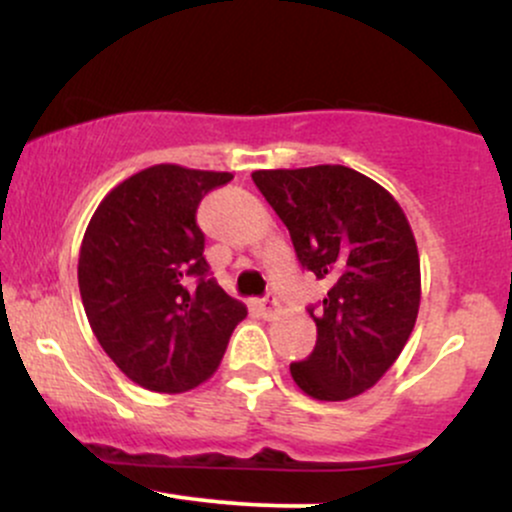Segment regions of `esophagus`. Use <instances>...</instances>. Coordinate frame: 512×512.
<instances>
[{
    "instance_id": "1",
    "label": "esophagus",
    "mask_w": 512,
    "mask_h": 512,
    "mask_svg": "<svg viewBox=\"0 0 512 512\" xmlns=\"http://www.w3.org/2000/svg\"><path fill=\"white\" fill-rule=\"evenodd\" d=\"M260 310H262L264 317H274L276 313H279V303H276V296L267 293V296H264L260 301Z\"/></svg>"
}]
</instances>
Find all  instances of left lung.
<instances>
[{
  "label": "left lung",
  "mask_w": 512,
  "mask_h": 512,
  "mask_svg": "<svg viewBox=\"0 0 512 512\" xmlns=\"http://www.w3.org/2000/svg\"><path fill=\"white\" fill-rule=\"evenodd\" d=\"M305 269L327 281L313 354L291 363L308 397L344 402L370 390L402 354L421 303L414 233L397 199L346 166L255 170Z\"/></svg>",
  "instance_id": "8db88e82"
}]
</instances>
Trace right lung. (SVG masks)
I'll return each instance as SVG.
<instances>
[{
	"label": "right lung",
	"instance_id": "obj_1",
	"mask_svg": "<svg viewBox=\"0 0 512 512\" xmlns=\"http://www.w3.org/2000/svg\"><path fill=\"white\" fill-rule=\"evenodd\" d=\"M231 173L158 163L115 185L88 221L79 291L98 344L132 383L195 390L248 308L209 279L197 207Z\"/></svg>",
	"mask_w": 512,
	"mask_h": 512
}]
</instances>
